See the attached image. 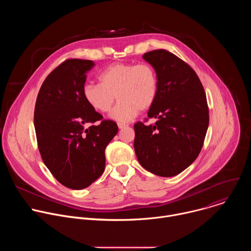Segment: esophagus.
I'll return each mask as SVG.
<instances>
[{
	"label": "esophagus",
	"instance_id": "obj_1",
	"mask_svg": "<svg viewBox=\"0 0 251 251\" xmlns=\"http://www.w3.org/2000/svg\"><path fill=\"white\" fill-rule=\"evenodd\" d=\"M128 125L127 124H123V123H118V128L119 129H123V128H125V127H127Z\"/></svg>",
	"mask_w": 251,
	"mask_h": 251
}]
</instances>
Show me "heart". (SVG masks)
Returning a JSON list of instances; mask_svg holds the SVG:
<instances>
[{"label":"heart","mask_w":251,"mask_h":251,"mask_svg":"<svg viewBox=\"0 0 251 251\" xmlns=\"http://www.w3.org/2000/svg\"><path fill=\"white\" fill-rule=\"evenodd\" d=\"M98 80L99 83L84 84L83 97L99 113L109 112L115 99H119L110 114L118 122H128L139 110L149 109L158 95L157 73L146 62L110 64L101 71Z\"/></svg>","instance_id":"1"}]
</instances>
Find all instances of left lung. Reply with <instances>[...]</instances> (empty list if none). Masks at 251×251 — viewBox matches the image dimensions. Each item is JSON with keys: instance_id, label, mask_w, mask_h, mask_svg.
Masks as SVG:
<instances>
[{"instance_id": "8db88e82", "label": "left lung", "mask_w": 251, "mask_h": 251, "mask_svg": "<svg viewBox=\"0 0 251 251\" xmlns=\"http://www.w3.org/2000/svg\"><path fill=\"white\" fill-rule=\"evenodd\" d=\"M156 70L158 95L148 111L153 125H134V149L141 166L160 176L182 173L198 158L208 127V107L195 70L166 50L143 55Z\"/></svg>"}]
</instances>
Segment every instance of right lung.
<instances>
[{"mask_svg": "<svg viewBox=\"0 0 251 251\" xmlns=\"http://www.w3.org/2000/svg\"><path fill=\"white\" fill-rule=\"evenodd\" d=\"M94 62L67 59L44 81L34 107V129L45 165L71 190L90 186L105 169V149L118 132L83 97L86 73ZM89 125V126L87 125Z\"/></svg>", "mask_w": 251, "mask_h": 251, "instance_id": "add662e5", "label": "right lung"}]
</instances>
